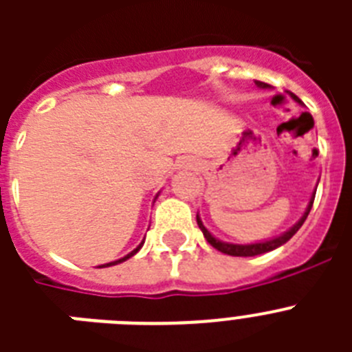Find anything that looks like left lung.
I'll return each mask as SVG.
<instances>
[{"mask_svg": "<svg viewBox=\"0 0 352 352\" xmlns=\"http://www.w3.org/2000/svg\"><path fill=\"white\" fill-rule=\"evenodd\" d=\"M256 84L259 86V88H268V84L266 82H261V80H256ZM292 98L296 102L301 100L298 98V96L292 95ZM314 197H316V194H312V199H310V203L309 206H307V210H305L303 217H301L300 220H298L294 226L289 229V231H285L284 234L280 236H276V238L273 239H268V241H259V243H250V245H234V243H226V241H220V239L214 238L213 234H211L210 231H208L206 227L203 226V222H201V219H199V214H197V226L199 229L203 231L204 238L208 239V243L211 245V247H214L217 250H220L222 254H227V256H234V257H254V256H261V254H266V252H272L275 250V248L282 247L284 243H287L289 239L292 238V236L296 234L298 229H300L301 226H303V222L307 220V217H309L310 210H312V204H314Z\"/></svg>", "mask_w": 352, "mask_h": 352, "instance_id": "8db88e82", "label": "left lung"}]
</instances>
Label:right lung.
Here are the masks:
<instances>
[{"label": "right lung", "instance_id": "right-lung-1", "mask_svg": "<svg viewBox=\"0 0 352 352\" xmlns=\"http://www.w3.org/2000/svg\"><path fill=\"white\" fill-rule=\"evenodd\" d=\"M142 245H144V241H142V243H141V245H139V247H138V248H135V250H132V252H130V254H126V256H125V257H121V259L114 261V263H107V264H102L100 268H105V266H114V264H120V263H123V261L130 259V257H132V256H135V254H138V252H139V250H141V247H142Z\"/></svg>", "mask_w": 352, "mask_h": 352}]
</instances>
